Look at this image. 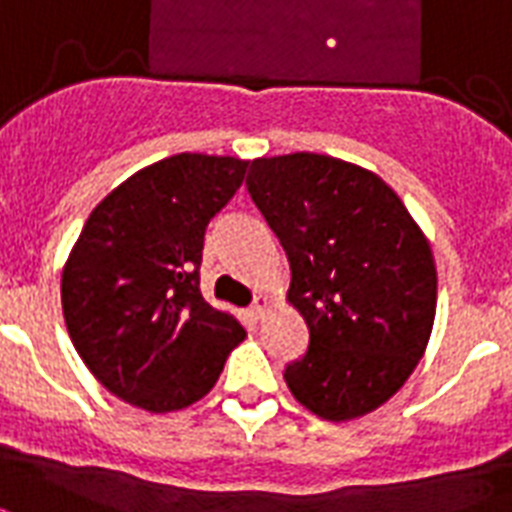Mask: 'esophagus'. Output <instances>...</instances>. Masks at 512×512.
I'll return each instance as SVG.
<instances>
[{
	"label": "esophagus",
	"mask_w": 512,
	"mask_h": 512,
	"mask_svg": "<svg viewBox=\"0 0 512 512\" xmlns=\"http://www.w3.org/2000/svg\"><path fill=\"white\" fill-rule=\"evenodd\" d=\"M267 307H269L267 296H256V299H253V304H251V315H253V318H264Z\"/></svg>",
	"instance_id": "esophagus-1"
}]
</instances>
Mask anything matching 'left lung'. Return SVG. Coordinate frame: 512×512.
Returning <instances> with one entry per match:
<instances>
[{"mask_svg":"<svg viewBox=\"0 0 512 512\" xmlns=\"http://www.w3.org/2000/svg\"><path fill=\"white\" fill-rule=\"evenodd\" d=\"M291 264L288 301L310 347L285 366L301 406L363 417L403 387L427 347L438 275L430 243L382 178L328 154L251 162L245 178Z\"/></svg>","mask_w":512,"mask_h":512,"instance_id":"obj_1","label":"left lung"}]
</instances>
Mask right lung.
<instances>
[{
  "instance_id": "obj_1",
  "label": "right lung",
  "mask_w": 512,
  "mask_h": 512,
  "mask_svg": "<svg viewBox=\"0 0 512 512\" xmlns=\"http://www.w3.org/2000/svg\"><path fill=\"white\" fill-rule=\"evenodd\" d=\"M248 162L173 154L98 202L61 277L79 358L130 406L168 414L208 395L245 328L200 293L205 227Z\"/></svg>"
}]
</instances>
